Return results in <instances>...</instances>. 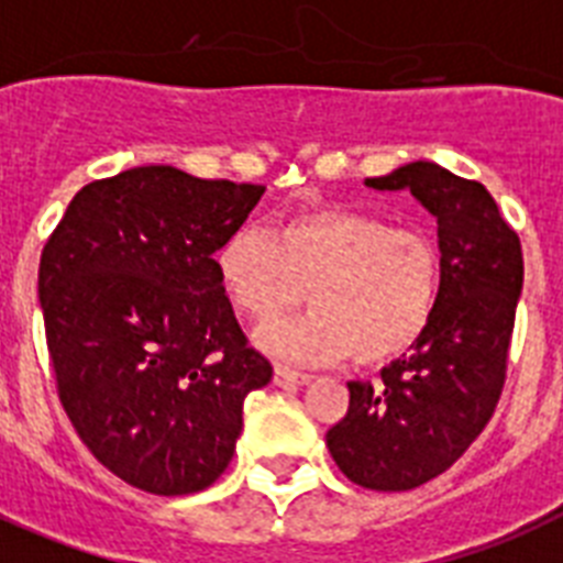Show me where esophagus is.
Wrapping results in <instances>:
<instances>
[{"mask_svg":"<svg viewBox=\"0 0 563 563\" xmlns=\"http://www.w3.org/2000/svg\"><path fill=\"white\" fill-rule=\"evenodd\" d=\"M309 384V375L295 372L289 366H274V386H303Z\"/></svg>","mask_w":563,"mask_h":563,"instance_id":"1","label":"esophagus"}]
</instances>
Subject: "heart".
<instances>
[{
  "mask_svg": "<svg viewBox=\"0 0 563 563\" xmlns=\"http://www.w3.org/2000/svg\"><path fill=\"white\" fill-rule=\"evenodd\" d=\"M214 266L231 306L254 323L310 291L316 309L303 321L254 332L263 352L297 363L395 361L427 334L443 289L441 249L427 231L338 206L297 211L272 231L240 229Z\"/></svg>",
  "mask_w": 563,
  "mask_h": 563,
  "instance_id": "obj_1",
  "label": "heart"
}]
</instances>
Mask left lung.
<instances>
[{
    "label": "left lung",
    "instance_id": "8db88e82",
    "mask_svg": "<svg viewBox=\"0 0 563 563\" xmlns=\"http://www.w3.org/2000/svg\"><path fill=\"white\" fill-rule=\"evenodd\" d=\"M366 186L409 188L438 220L441 303L427 334L384 366L377 384H349V412L325 432V446L352 484L404 493L450 470L493 418L507 380L523 254L475 179L418 159Z\"/></svg>",
    "mask_w": 563,
    "mask_h": 563
}]
</instances>
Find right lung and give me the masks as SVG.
I'll return each instance as SVG.
<instances>
[{
    "instance_id": "add662e5",
    "label": "right lung",
    "mask_w": 563,
    "mask_h": 563,
    "mask_svg": "<svg viewBox=\"0 0 563 563\" xmlns=\"http://www.w3.org/2000/svg\"><path fill=\"white\" fill-rule=\"evenodd\" d=\"M263 191L140 165L88 183L42 249L63 409L99 464L136 489L214 484L243 432L245 395L272 380L214 266Z\"/></svg>"
}]
</instances>
